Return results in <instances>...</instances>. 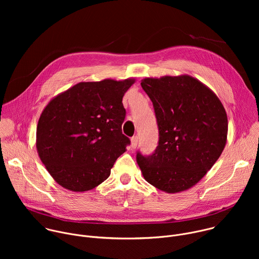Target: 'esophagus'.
Returning <instances> with one entry per match:
<instances>
[{
  "instance_id": "esophagus-1",
  "label": "esophagus",
  "mask_w": 259,
  "mask_h": 259,
  "mask_svg": "<svg viewBox=\"0 0 259 259\" xmlns=\"http://www.w3.org/2000/svg\"><path fill=\"white\" fill-rule=\"evenodd\" d=\"M137 143H138V137L137 136H133L131 138V147H132V149H135V147L137 146Z\"/></svg>"
}]
</instances>
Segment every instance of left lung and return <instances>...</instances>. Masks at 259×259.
I'll list each match as a JSON object with an SVG mask.
<instances>
[{"label": "left lung", "mask_w": 259, "mask_h": 259, "mask_svg": "<svg viewBox=\"0 0 259 259\" xmlns=\"http://www.w3.org/2000/svg\"><path fill=\"white\" fill-rule=\"evenodd\" d=\"M141 87L151 98L159 127L155 153L136 161L152 186L175 194L197 184L223 153L228 117L216 94L189 75L145 78Z\"/></svg>", "instance_id": "1"}]
</instances>
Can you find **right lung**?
<instances>
[{
	"label": "right lung",
	"mask_w": 259,
	"mask_h": 259,
	"mask_svg": "<svg viewBox=\"0 0 259 259\" xmlns=\"http://www.w3.org/2000/svg\"><path fill=\"white\" fill-rule=\"evenodd\" d=\"M135 83L81 82L53 97L36 126V151L62 188L90 191L110 174L130 139L122 133L123 96Z\"/></svg>",
	"instance_id": "obj_1"
}]
</instances>
